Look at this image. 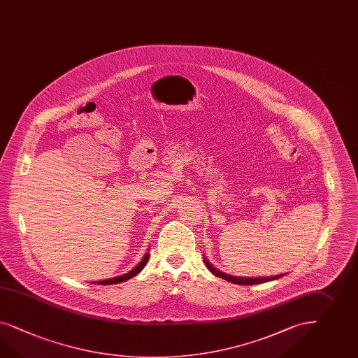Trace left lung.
<instances>
[{
  "instance_id": "left-lung-1",
  "label": "left lung",
  "mask_w": 358,
  "mask_h": 358,
  "mask_svg": "<svg viewBox=\"0 0 358 358\" xmlns=\"http://www.w3.org/2000/svg\"><path fill=\"white\" fill-rule=\"evenodd\" d=\"M204 263L207 266V268L213 272L215 276L224 279V280L229 281L233 284H241V285H252V284H261V282H267V281L276 280L280 279L281 276H284V273L276 275V276H268V278H240V276H232L228 273H224L222 271L215 268L210 262L204 258Z\"/></svg>"
}]
</instances>
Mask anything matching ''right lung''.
<instances>
[{
  "label": "right lung",
  "instance_id": "right-lung-1",
  "mask_svg": "<svg viewBox=\"0 0 358 358\" xmlns=\"http://www.w3.org/2000/svg\"><path fill=\"white\" fill-rule=\"evenodd\" d=\"M148 257H150V254L148 252H145V257H143V259L139 262L138 264H136V267H134L133 270L129 271L125 275H121V276H117V278H113V279H106V280L97 281V284H101V285H109V284H118V282H122V281L129 280V279H131V278H134L136 275H138L141 271L145 268V263L148 261Z\"/></svg>",
  "mask_w": 358,
  "mask_h": 358
}]
</instances>
